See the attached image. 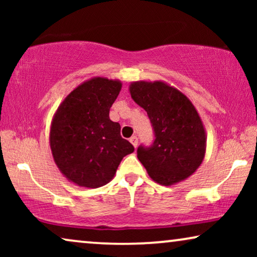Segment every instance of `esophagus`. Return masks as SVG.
Returning a JSON list of instances; mask_svg holds the SVG:
<instances>
[{
    "mask_svg": "<svg viewBox=\"0 0 257 257\" xmlns=\"http://www.w3.org/2000/svg\"><path fill=\"white\" fill-rule=\"evenodd\" d=\"M130 142H131V144L135 147H137L138 146V138H137L136 136H133V137H131V138H130Z\"/></svg>",
    "mask_w": 257,
    "mask_h": 257,
    "instance_id": "esophagus-1",
    "label": "esophagus"
}]
</instances>
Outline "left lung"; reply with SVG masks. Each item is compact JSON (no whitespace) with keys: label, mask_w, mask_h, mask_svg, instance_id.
Listing matches in <instances>:
<instances>
[{"label":"left lung","mask_w":257,"mask_h":257,"mask_svg":"<svg viewBox=\"0 0 257 257\" xmlns=\"http://www.w3.org/2000/svg\"><path fill=\"white\" fill-rule=\"evenodd\" d=\"M132 99L147 112L154 128L153 145L140 146L137 157L154 181L172 186L191 177L206 153V130L192 101L163 80L130 84Z\"/></svg>","instance_id":"8db88e82"}]
</instances>
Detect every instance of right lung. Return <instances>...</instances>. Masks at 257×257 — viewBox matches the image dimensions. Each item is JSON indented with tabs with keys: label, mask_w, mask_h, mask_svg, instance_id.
Wrapping results in <instances>:
<instances>
[{
	"label": "right lung",
	"mask_w": 257,
	"mask_h": 257,
	"mask_svg": "<svg viewBox=\"0 0 257 257\" xmlns=\"http://www.w3.org/2000/svg\"><path fill=\"white\" fill-rule=\"evenodd\" d=\"M121 82L93 77L64 98L52 118L50 149L55 164L70 182L98 188L113 179L122 158L135 151L108 113Z\"/></svg>",
	"instance_id": "right-lung-1"
}]
</instances>
